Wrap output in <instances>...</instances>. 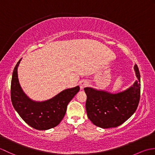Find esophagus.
Listing matches in <instances>:
<instances>
[{"instance_id":"1","label":"esophagus","mask_w":155,"mask_h":155,"mask_svg":"<svg viewBox=\"0 0 155 155\" xmlns=\"http://www.w3.org/2000/svg\"><path fill=\"white\" fill-rule=\"evenodd\" d=\"M88 85V82H87V81H85V80L81 81L80 82V83H79L80 88H81V90H83L84 87H87Z\"/></svg>"}]
</instances>
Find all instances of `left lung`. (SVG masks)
<instances>
[{"label": "left lung", "instance_id": "1", "mask_svg": "<svg viewBox=\"0 0 155 155\" xmlns=\"http://www.w3.org/2000/svg\"><path fill=\"white\" fill-rule=\"evenodd\" d=\"M134 70L137 80L123 91L113 93L92 87L84 88L87 116L94 125L103 128L117 127L135 112L140 100V76L137 64Z\"/></svg>", "mask_w": 155, "mask_h": 155}]
</instances>
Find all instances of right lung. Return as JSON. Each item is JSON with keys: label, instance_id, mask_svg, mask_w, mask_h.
<instances>
[{"label": "right lung", "instance_id": "obj_1", "mask_svg": "<svg viewBox=\"0 0 155 155\" xmlns=\"http://www.w3.org/2000/svg\"><path fill=\"white\" fill-rule=\"evenodd\" d=\"M21 59L16 64L12 77L11 94L13 107L22 120L35 129L48 130L57 127L64 118L69 102L80 87L67 88L46 101L32 100L25 93L19 83L18 67Z\"/></svg>", "mask_w": 155, "mask_h": 155}]
</instances>
